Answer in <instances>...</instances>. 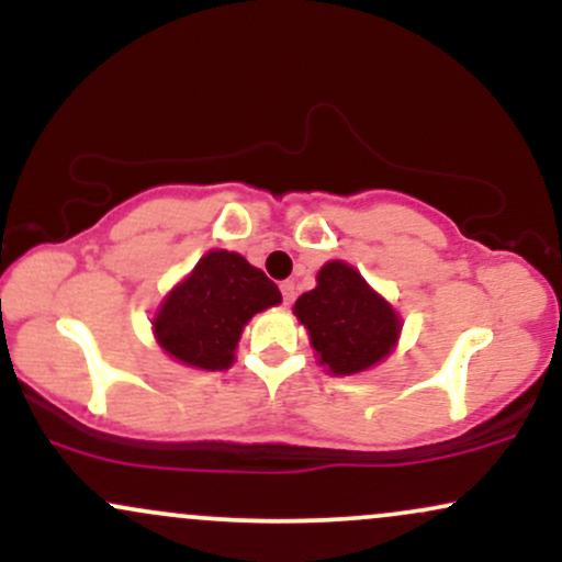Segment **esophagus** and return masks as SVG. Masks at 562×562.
<instances>
[{
    "mask_svg": "<svg viewBox=\"0 0 562 562\" xmlns=\"http://www.w3.org/2000/svg\"><path fill=\"white\" fill-rule=\"evenodd\" d=\"M280 290H282V301H285V303L295 301V285H293V282H282Z\"/></svg>",
    "mask_w": 562,
    "mask_h": 562,
    "instance_id": "34e87169",
    "label": "esophagus"
}]
</instances>
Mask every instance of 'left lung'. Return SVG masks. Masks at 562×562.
<instances>
[{
  "mask_svg": "<svg viewBox=\"0 0 562 562\" xmlns=\"http://www.w3.org/2000/svg\"><path fill=\"white\" fill-rule=\"evenodd\" d=\"M314 357L330 375H359L383 362L402 335V317L351 263L327 261L317 288L295 301Z\"/></svg>",
  "mask_w": 562,
  "mask_h": 562,
  "instance_id": "left-lung-1",
  "label": "left lung"
}]
</instances>
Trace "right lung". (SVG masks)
Here are the masks:
<instances>
[{
	"instance_id": "right-lung-1",
	"label": "right lung",
	"mask_w": 562,
	"mask_h": 562,
	"mask_svg": "<svg viewBox=\"0 0 562 562\" xmlns=\"http://www.w3.org/2000/svg\"><path fill=\"white\" fill-rule=\"evenodd\" d=\"M280 301V288L261 269L214 248L158 303L153 335L179 364L229 370L245 325Z\"/></svg>"
}]
</instances>
